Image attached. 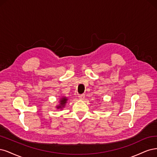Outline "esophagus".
<instances>
[{
	"label": "esophagus",
	"instance_id": "34e87169",
	"mask_svg": "<svg viewBox=\"0 0 157 157\" xmlns=\"http://www.w3.org/2000/svg\"><path fill=\"white\" fill-rule=\"evenodd\" d=\"M79 98L80 99L83 100V99H84V98H85V94H79Z\"/></svg>",
	"mask_w": 157,
	"mask_h": 157
}]
</instances>
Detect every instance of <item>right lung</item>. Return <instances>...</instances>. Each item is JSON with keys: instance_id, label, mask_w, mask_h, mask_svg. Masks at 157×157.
I'll return each mask as SVG.
<instances>
[{"instance_id": "1", "label": "right lung", "mask_w": 157, "mask_h": 157, "mask_svg": "<svg viewBox=\"0 0 157 157\" xmlns=\"http://www.w3.org/2000/svg\"><path fill=\"white\" fill-rule=\"evenodd\" d=\"M67 98L66 97H64V98H62L61 99H60V105L59 106H58V108H60L61 107H63V106L65 105V103L67 102Z\"/></svg>"}]
</instances>
